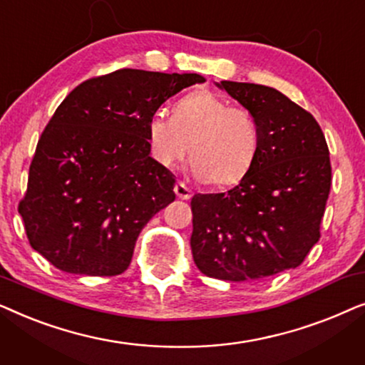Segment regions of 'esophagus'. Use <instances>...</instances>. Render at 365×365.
I'll return each instance as SVG.
<instances>
[{"mask_svg":"<svg viewBox=\"0 0 365 365\" xmlns=\"http://www.w3.org/2000/svg\"><path fill=\"white\" fill-rule=\"evenodd\" d=\"M174 192H176V196L179 199H191L192 196L191 189H189L184 182H178L176 186H174Z\"/></svg>","mask_w":365,"mask_h":365,"instance_id":"esophagus-1","label":"esophagus"}]
</instances>
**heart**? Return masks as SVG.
<instances>
[{"mask_svg": "<svg viewBox=\"0 0 365 365\" xmlns=\"http://www.w3.org/2000/svg\"><path fill=\"white\" fill-rule=\"evenodd\" d=\"M259 141L261 131L252 113L229 106L226 99L209 91L179 99L173 118L154 114L148 121L149 148L161 166L174 168L189 153L192 173L219 187L232 186L246 176Z\"/></svg>", "mask_w": 365, "mask_h": 365, "instance_id": "1", "label": "heart"}]
</instances>
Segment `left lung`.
Wrapping results in <instances>:
<instances>
[{
  "instance_id": "obj_1",
  "label": "left lung",
  "mask_w": 365,
  "mask_h": 365,
  "mask_svg": "<svg viewBox=\"0 0 365 365\" xmlns=\"http://www.w3.org/2000/svg\"><path fill=\"white\" fill-rule=\"evenodd\" d=\"M216 86L252 113L261 141L236 187L192 197V257L207 277L257 281L301 266L321 237L332 181L329 148L312 114L277 89Z\"/></svg>"
}]
</instances>
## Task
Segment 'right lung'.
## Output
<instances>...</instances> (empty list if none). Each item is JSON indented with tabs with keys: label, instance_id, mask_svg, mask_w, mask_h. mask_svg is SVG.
Instances as JSON below:
<instances>
[{
	"label": "right lung",
	"instance_id": "1",
	"mask_svg": "<svg viewBox=\"0 0 365 365\" xmlns=\"http://www.w3.org/2000/svg\"><path fill=\"white\" fill-rule=\"evenodd\" d=\"M204 81L118 69L74 88L39 138L18 207L34 251L69 274L126 271L141 229L176 199L174 174L149 156L148 121Z\"/></svg>",
	"mask_w": 365,
	"mask_h": 365
}]
</instances>
